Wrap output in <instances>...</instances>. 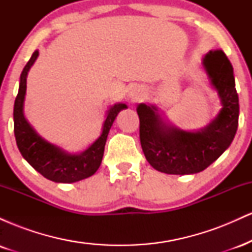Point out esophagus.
<instances>
[{"mask_svg": "<svg viewBox=\"0 0 252 252\" xmlns=\"http://www.w3.org/2000/svg\"><path fill=\"white\" fill-rule=\"evenodd\" d=\"M129 97L131 98V100H134V102H136V100H140L141 98L143 97V92L141 91L140 89H132L131 91H130L129 94Z\"/></svg>", "mask_w": 252, "mask_h": 252, "instance_id": "34e87169", "label": "esophagus"}]
</instances>
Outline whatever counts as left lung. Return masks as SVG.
I'll list each match as a JSON object with an SVG mask.
<instances>
[{
    "instance_id": "8db88e82",
    "label": "left lung",
    "mask_w": 252,
    "mask_h": 252,
    "mask_svg": "<svg viewBox=\"0 0 252 252\" xmlns=\"http://www.w3.org/2000/svg\"><path fill=\"white\" fill-rule=\"evenodd\" d=\"M202 66L218 91L221 109L209 126L185 131L166 123L154 105L140 104V140L147 161L166 174H194L206 169L230 147L238 128L239 103L233 67L220 50L210 51Z\"/></svg>"
}]
</instances>
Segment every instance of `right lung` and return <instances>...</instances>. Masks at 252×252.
<instances>
[{"instance_id": "right-lung-1", "label": "right lung", "mask_w": 252, "mask_h": 252, "mask_svg": "<svg viewBox=\"0 0 252 252\" xmlns=\"http://www.w3.org/2000/svg\"><path fill=\"white\" fill-rule=\"evenodd\" d=\"M39 51L32 54L20 76L19 94L14 103V134L21 155L36 172L48 180L63 184H71L94 175L102 163L106 138L115 118L121 110L128 106L123 103L115 104L108 110L99 137L88 149L80 154H70L60 147L54 146L42 138L31 126L24 114V103L27 89V74L30 72Z\"/></svg>"}]
</instances>
